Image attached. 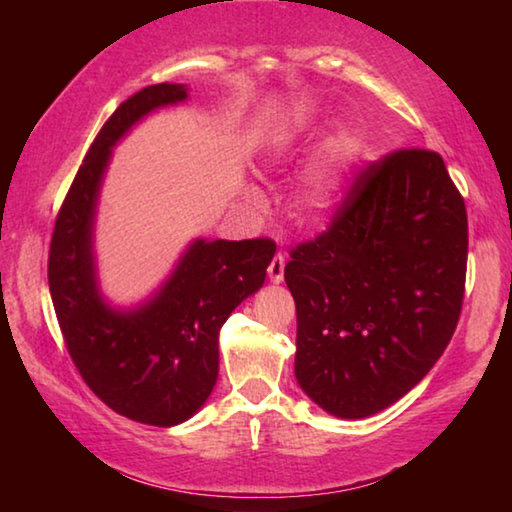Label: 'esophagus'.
I'll return each instance as SVG.
<instances>
[{"instance_id": "1", "label": "esophagus", "mask_w": 512, "mask_h": 512, "mask_svg": "<svg viewBox=\"0 0 512 512\" xmlns=\"http://www.w3.org/2000/svg\"><path fill=\"white\" fill-rule=\"evenodd\" d=\"M268 277H271V282H275V284L282 282V277H284V255L282 253H277L273 257V262L268 264Z\"/></svg>"}]
</instances>
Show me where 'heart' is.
I'll list each match as a JSON object with an SVG mask.
<instances>
[{
	"instance_id": "b5f03b06",
	"label": "heart",
	"mask_w": 512,
	"mask_h": 512,
	"mask_svg": "<svg viewBox=\"0 0 512 512\" xmlns=\"http://www.w3.org/2000/svg\"><path fill=\"white\" fill-rule=\"evenodd\" d=\"M316 131L307 124L280 128L273 135L271 158L277 162H296L314 151ZM361 140L357 133L341 131L329 140L325 153L307 173L305 183L298 189L296 212L300 221L323 223L336 207L343 203L352 185L354 171L359 167ZM250 196H257L255 189H248Z\"/></svg>"
}]
</instances>
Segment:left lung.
Segmentation results:
<instances>
[{
	"instance_id": "8db88e82",
	"label": "left lung",
	"mask_w": 512,
	"mask_h": 512,
	"mask_svg": "<svg viewBox=\"0 0 512 512\" xmlns=\"http://www.w3.org/2000/svg\"><path fill=\"white\" fill-rule=\"evenodd\" d=\"M465 268V201L443 158L400 149L370 162L284 268L302 391L348 420L404 397L452 341Z\"/></svg>"
}]
</instances>
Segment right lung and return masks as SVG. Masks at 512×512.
<instances>
[{
	"mask_svg": "<svg viewBox=\"0 0 512 512\" xmlns=\"http://www.w3.org/2000/svg\"><path fill=\"white\" fill-rule=\"evenodd\" d=\"M187 99L178 83L149 85L112 112L60 207L49 246V291L69 357L112 411L173 427L201 409L219 377V329L262 289L271 239H196L151 300L106 305L94 271L92 230L112 146L155 108Z\"/></svg>",
	"mask_w": 512,
	"mask_h": 512,
	"instance_id": "1",
	"label": "right lung"
}]
</instances>
